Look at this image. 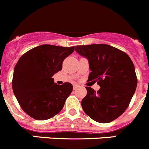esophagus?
Returning <instances> with one entry per match:
<instances>
[{"label":"esophagus","instance_id":"obj_1","mask_svg":"<svg viewBox=\"0 0 149 149\" xmlns=\"http://www.w3.org/2000/svg\"><path fill=\"white\" fill-rule=\"evenodd\" d=\"M78 87H79V85H77V84H74V85H73V88H74V90H75L76 88H78Z\"/></svg>","mask_w":149,"mask_h":149}]
</instances>
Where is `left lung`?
I'll list each match as a JSON object with an SVG mask.
<instances>
[{
  "label": "left lung",
  "instance_id": "obj_1",
  "mask_svg": "<svg viewBox=\"0 0 149 149\" xmlns=\"http://www.w3.org/2000/svg\"><path fill=\"white\" fill-rule=\"evenodd\" d=\"M75 51L88 59V80L100 87L97 91L86 87L87 95L81 101L84 112L101 123L114 120L126 110L137 88L133 62L126 53L107 44L77 46Z\"/></svg>",
  "mask_w": 149,
  "mask_h": 149
}]
</instances>
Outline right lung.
Listing matches in <instances>:
<instances>
[{
	"mask_svg": "<svg viewBox=\"0 0 149 149\" xmlns=\"http://www.w3.org/2000/svg\"><path fill=\"white\" fill-rule=\"evenodd\" d=\"M74 51V46L40 45L18 60L15 66L12 89L21 109L29 116L45 120L62 110L73 86L70 83L58 85L52 76L62 69L64 59Z\"/></svg>",
	"mask_w": 149,
	"mask_h": 149,
	"instance_id": "right-lung-1",
	"label": "right lung"
}]
</instances>
